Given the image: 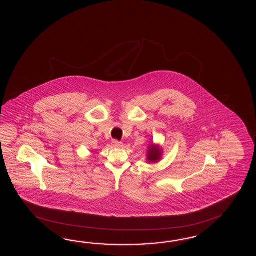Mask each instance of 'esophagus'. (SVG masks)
I'll use <instances>...</instances> for the list:
<instances>
[{"label":"esophagus","mask_w":256,"mask_h":256,"mask_svg":"<svg viewBox=\"0 0 256 256\" xmlns=\"http://www.w3.org/2000/svg\"><path fill=\"white\" fill-rule=\"evenodd\" d=\"M112 146L119 148V147L122 146V142L117 141V140H114V141H112Z\"/></svg>","instance_id":"1"}]
</instances>
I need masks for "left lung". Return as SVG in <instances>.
<instances>
[{"label": "left lung", "mask_w": 256, "mask_h": 256, "mask_svg": "<svg viewBox=\"0 0 256 256\" xmlns=\"http://www.w3.org/2000/svg\"><path fill=\"white\" fill-rule=\"evenodd\" d=\"M162 149L158 144H151L148 148V152H147V160L149 163H156L158 161L160 160V158L162 156Z\"/></svg>", "instance_id": "left-lung-1"}]
</instances>
